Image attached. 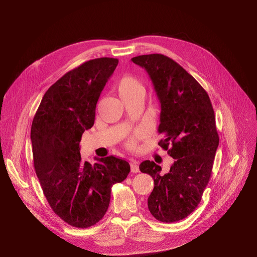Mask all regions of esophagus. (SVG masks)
<instances>
[{"mask_svg":"<svg viewBox=\"0 0 257 257\" xmlns=\"http://www.w3.org/2000/svg\"><path fill=\"white\" fill-rule=\"evenodd\" d=\"M130 167H131V171L133 173H139L140 172V167H139V164L138 161L136 159H130Z\"/></svg>","mask_w":257,"mask_h":257,"instance_id":"obj_1","label":"esophagus"}]
</instances>
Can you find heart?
Segmentation results:
<instances>
[{"label":"heart","mask_w":257,"mask_h":257,"mask_svg":"<svg viewBox=\"0 0 257 257\" xmlns=\"http://www.w3.org/2000/svg\"><path fill=\"white\" fill-rule=\"evenodd\" d=\"M138 91H144V87L140 81L132 76H125L121 78L118 83V92L119 94H130ZM130 146H134V140L129 141Z\"/></svg>","instance_id":"1"}]
</instances>
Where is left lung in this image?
I'll list each match as a JSON object with an SVG mask.
<instances>
[{
  "mask_svg": "<svg viewBox=\"0 0 257 257\" xmlns=\"http://www.w3.org/2000/svg\"><path fill=\"white\" fill-rule=\"evenodd\" d=\"M149 75L160 103L158 145L175 161L170 172L145 160L143 173L154 179L148 208L164 223L180 221L200 203L210 179L219 146L213 108L205 89L176 61L163 54H149L131 59Z\"/></svg>",
  "mask_w": 257,
  "mask_h": 257,
  "instance_id": "obj_1",
  "label": "left lung"
}]
</instances>
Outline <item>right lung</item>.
I'll return each mask as SVG.
<instances>
[{
	"label": "right lung",
	"mask_w": 257,
	"mask_h": 257,
	"mask_svg": "<svg viewBox=\"0 0 257 257\" xmlns=\"http://www.w3.org/2000/svg\"><path fill=\"white\" fill-rule=\"evenodd\" d=\"M118 63L88 60L64 74L44 94L31 126L35 173L53 211L65 223L87 228L98 223L110 202L111 187L130 172L114 156L83 163L80 141L92 127L100 94Z\"/></svg>",
	"instance_id": "add662e5"
}]
</instances>
